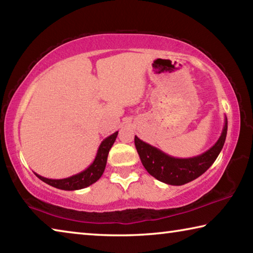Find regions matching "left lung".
<instances>
[{
	"label": "left lung",
	"mask_w": 253,
	"mask_h": 253,
	"mask_svg": "<svg viewBox=\"0 0 253 253\" xmlns=\"http://www.w3.org/2000/svg\"><path fill=\"white\" fill-rule=\"evenodd\" d=\"M226 131L228 119L225 116L223 129L217 142L207 152L190 158L170 156L161 149L143 142L137 136H135V146L143 166L153 177L169 185H183L198 178L210 169L223 148Z\"/></svg>",
	"instance_id": "8db88e82"
}]
</instances>
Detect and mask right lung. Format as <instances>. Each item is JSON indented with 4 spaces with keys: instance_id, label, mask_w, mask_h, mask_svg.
Instances as JSON below:
<instances>
[{
    "instance_id": "add662e5",
    "label": "right lung",
    "mask_w": 253,
    "mask_h": 253,
    "mask_svg": "<svg viewBox=\"0 0 253 253\" xmlns=\"http://www.w3.org/2000/svg\"><path fill=\"white\" fill-rule=\"evenodd\" d=\"M118 135V131L114 132L113 135H110L102 140L101 144L98 148L96 157L90 165L83 172L78 174L72 175V176L66 177V178H60V179H52V178H46L41 176V175L34 173L39 177L41 181L49 184V185L53 186L59 190H65V191H76L81 190L87 186H90L91 184L96 183L98 179L101 177V175L104 174V170L107 164V157H108V153L110 151L111 146H113L116 137Z\"/></svg>"
}]
</instances>
